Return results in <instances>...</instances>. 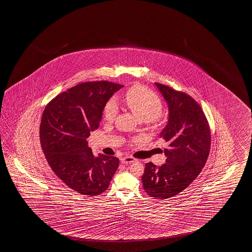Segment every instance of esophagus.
Segmentation results:
<instances>
[{"label": "esophagus", "instance_id": "34e87169", "mask_svg": "<svg viewBox=\"0 0 252 252\" xmlns=\"http://www.w3.org/2000/svg\"><path fill=\"white\" fill-rule=\"evenodd\" d=\"M120 161H121V163H123V164H131V163L136 161V158L127 156V157L121 158Z\"/></svg>", "mask_w": 252, "mask_h": 252}]
</instances>
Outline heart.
Masks as SVG:
<instances>
[{"label":"heart","instance_id":"1","mask_svg":"<svg viewBox=\"0 0 252 252\" xmlns=\"http://www.w3.org/2000/svg\"><path fill=\"white\" fill-rule=\"evenodd\" d=\"M124 101L140 121H154L161 114L163 105L158 95L141 85L131 86L124 95ZM119 112L116 100L111 99L103 107V119L112 122Z\"/></svg>","mask_w":252,"mask_h":252}]
</instances>
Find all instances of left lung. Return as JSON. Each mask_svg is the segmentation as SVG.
<instances>
[{
	"label": "left lung",
	"mask_w": 252,
	"mask_h": 252,
	"mask_svg": "<svg viewBox=\"0 0 252 252\" xmlns=\"http://www.w3.org/2000/svg\"><path fill=\"white\" fill-rule=\"evenodd\" d=\"M168 106V121L159 137L166 143V163L145 164L143 188L151 197L168 199L186 189L199 176L209 157V122L198 102L186 93L155 83Z\"/></svg>",
	"instance_id": "8db88e82"
}]
</instances>
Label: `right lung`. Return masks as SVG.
I'll return each mask as SVG.
<instances>
[{"instance_id":"obj_1","label":"right lung","mask_w":252,"mask_h":252,"mask_svg":"<svg viewBox=\"0 0 252 252\" xmlns=\"http://www.w3.org/2000/svg\"><path fill=\"white\" fill-rule=\"evenodd\" d=\"M122 87L109 81L82 83L57 95L43 110L40 142L48 164L80 194L102 193L119 167L118 158L94 157L86 139L99 127L105 103Z\"/></svg>"}]
</instances>
